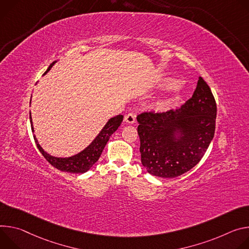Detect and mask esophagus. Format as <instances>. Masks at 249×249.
<instances>
[{
  "label": "esophagus",
  "instance_id": "1",
  "mask_svg": "<svg viewBox=\"0 0 249 249\" xmlns=\"http://www.w3.org/2000/svg\"><path fill=\"white\" fill-rule=\"evenodd\" d=\"M124 121L127 123V124H133L135 123V115L132 114V113H129L125 116L124 118Z\"/></svg>",
  "mask_w": 249,
  "mask_h": 249
}]
</instances>
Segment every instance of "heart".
<instances>
[{"instance_id": "1", "label": "heart", "mask_w": 249, "mask_h": 249, "mask_svg": "<svg viewBox=\"0 0 249 249\" xmlns=\"http://www.w3.org/2000/svg\"><path fill=\"white\" fill-rule=\"evenodd\" d=\"M180 82L178 80H175V79H170L166 82V87L167 88H175L177 86H179ZM173 101L174 99H171V100H168V101H164V102H160L158 103V107H161V108H164V107H170L172 104H173Z\"/></svg>"}]
</instances>
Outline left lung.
<instances>
[{
  "label": "left lung",
  "instance_id": "8db88e82",
  "mask_svg": "<svg viewBox=\"0 0 249 249\" xmlns=\"http://www.w3.org/2000/svg\"><path fill=\"white\" fill-rule=\"evenodd\" d=\"M215 118V100L202 77L192 97L179 108L137 115L142 163L147 172L175 178L191 170L203 158L213 140Z\"/></svg>",
  "mask_w": 249,
  "mask_h": 249
}]
</instances>
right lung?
I'll return each mask as SVG.
<instances>
[{
	"label": "right lung",
	"instance_id": "obj_1",
	"mask_svg": "<svg viewBox=\"0 0 249 249\" xmlns=\"http://www.w3.org/2000/svg\"><path fill=\"white\" fill-rule=\"evenodd\" d=\"M53 64H54V62L52 64H50V66L44 72V74H46L50 70V68L52 67ZM30 120H31V124H32V130L34 131L31 113H30ZM123 120H124V117L122 115H119L117 117H114L110 120H108V122L104 126V128L101 130V132L98 134V136L94 140V142L86 149H84L82 152H80L72 157H68V158L53 157V156L47 154L41 148V146L38 144L36 135H34V139H35L36 144L38 150L40 151V153L52 165L53 167H55L60 171H63V172L84 173V172H87L99 160L107 142L109 140L110 135H112L118 129V127L121 125Z\"/></svg>",
	"mask_w": 249,
	"mask_h": 249
}]
</instances>
